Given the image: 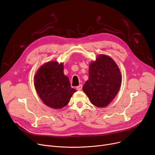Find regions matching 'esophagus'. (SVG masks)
Instances as JSON below:
<instances>
[{
	"mask_svg": "<svg viewBox=\"0 0 155 155\" xmlns=\"http://www.w3.org/2000/svg\"><path fill=\"white\" fill-rule=\"evenodd\" d=\"M82 85H79L78 86H77V89L78 90V91H80V90H82Z\"/></svg>",
	"mask_w": 155,
	"mask_h": 155,
	"instance_id": "1",
	"label": "esophagus"
}]
</instances>
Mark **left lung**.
I'll return each instance as SVG.
<instances>
[{
  "instance_id": "left-lung-1",
  "label": "left lung",
  "mask_w": 155,
  "mask_h": 155,
  "mask_svg": "<svg viewBox=\"0 0 155 155\" xmlns=\"http://www.w3.org/2000/svg\"><path fill=\"white\" fill-rule=\"evenodd\" d=\"M89 75L83 91L93 105L99 107L107 106L117 96L122 84L117 64L110 56L100 54L89 65Z\"/></svg>"
}]
</instances>
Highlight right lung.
<instances>
[{
  "instance_id": "right-lung-1",
  "label": "right lung",
  "mask_w": 155,
  "mask_h": 155,
  "mask_svg": "<svg viewBox=\"0 0 155 155\" xmlns=\"http://www.w3.org/2000/svg\"><path fill=\"white\" fill-rule=\"evenodd\" d=\"M63 70L62 63L49 61L40 66L34 77L38 95L45 104L53 109L63 108L76 92L71 88Z\"/></svg>"
}]
</instances>
